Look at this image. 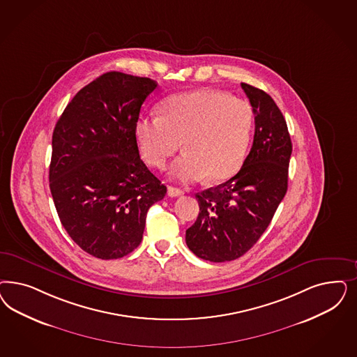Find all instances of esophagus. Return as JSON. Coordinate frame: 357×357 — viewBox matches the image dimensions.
Wrapping results in <instances>:
<instances>
[{
    "label": "esophagus",
    "instance_id": "esophagus-1",
    "mask_svg": "<svg viewBox=\"0 0 357 357\" xmlns=\"http://www.w3.org/2000/svg\"><path fill=\"white\" fill-rule=\"evenodd\" d=\"M184 195V190L180 188H174V186H168V196L180 197Z\"/></svg>",
    "mask_w": 357,
    "mask_h": 357
}]
</instances>
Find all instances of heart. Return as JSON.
Masks as SVG:
<instances>
[{
	"label": "heart",
	"instance_id": "b5f03b06",
	"mask_svg": "<svg viewBox=\"0 0 357 357\" xmlns=\"http://www.w3.org/2000/svg\"><path fill=\"white\" fill-rule=\"evenodd\" d=\"M251 105L229 93L204 88L167 98L160 114L140 115L135 137L143 159L164 168L180 149L173 177L192 183L207 177L222 183L241 171L252 137Z\"/></svg>",
	"mask_w": 357,
	"mask_h": 357
}]
</instances>
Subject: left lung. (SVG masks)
Masks as SVG:
<instances>
[{
	"instance_id": "obj_1",
	"label": "left lung",
	"mask_w": 357,
	"mask_h": 357,
	"mask_svg": "<svg viewBox=\"0 0 357 357\" xmlns=\"http://www.w3.org/2000/svg\"><path fill=\"white\" fill-rule=\"evenodd\" d=\"M252 106V149L229 181L197 193L199 214L186 230L189 250L213 263L243 256L276 213L288 190L291 140L284 115L264 91L242 82Z\"/></svg>"
}]
</instances>
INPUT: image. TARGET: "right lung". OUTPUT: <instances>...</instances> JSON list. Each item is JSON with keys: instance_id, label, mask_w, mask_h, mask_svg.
<instances>
[{"instance_id": "obj_1", "label": "right lung", "mask_w": 357, "mask_h": 357, "mask_svg": "<svg viewBox=\"0 0 357 357\" xmlns=\"http://www.w3.org/2000/svg\"><path fill=\"white\" fill-rule=\"evenodd\" d=\"M156 86L149 77L104 73L72 98L54 130L50 189L59 218L97 259L132 252L149 208L167 193L135 137L140 107Z\"/></svg>"}]
</instances>
